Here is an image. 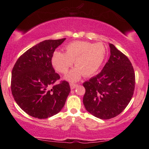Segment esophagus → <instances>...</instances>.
<instances>
[{
	"mask_svg": "<svg viewBox=\"0 0 149 149\" xmlns=\"http://www.w3.org/2000/svg\"><path fill=\"white\" fill-rule=\"evenodd\" d=\"M77 84H74V83H70V89H74L75 87H76L77 86Z\"/></svg>",
	"mask_w": 149,
	"mask_h": 149,
	"instance_id": "34e87169",
	"label": "esophagus"
}]
</instances>
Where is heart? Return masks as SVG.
Listing matches in <instances>:
<instances>
[{"label": "heart", "mask_w": 149, "mask_h": 149, "mask_svg": "<svg viewBox=\"0 0 149 149\" xmlns=\"http://www.w3.org/2000/svg\"><path fill=\"white\" fill-rule=\"evenodd\" d=\"M65 49L66 53L54 52L52 62L57 71L66 74L74 61L76 68L66 77L70 81H78L82 74L89 77L95 74L107 56V49L102 42L93 44L87 41H74L68 44Z\"/></svg>", "instance_id": "obj_1"}]
</instances>
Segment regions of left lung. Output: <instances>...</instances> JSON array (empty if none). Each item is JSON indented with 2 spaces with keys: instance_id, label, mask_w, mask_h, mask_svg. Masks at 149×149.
Listing matches in <instances>:
<instances>
[{
  "instance_id": "obj_1",
  "label": "left lung",
  "mask_w": 149,
  "mask_h": 149,
  "mask_svg": "<svg viewBox=\"0 0 149 149\" xmlns=\"http://www.w3.org/2000/svg\"><path fill=\"white\" fill-rule=\"evenodd\" d=\"M110 58L102 70L83 83L85 109L101 119H109L123 111L133 96L135 72L125 55L113 44Z\"/></svg>"
}]
</instances>
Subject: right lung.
I'll return each instance as SVG.
<instances>
[{"label":"right lung","instance_id":"1","mask_svg":"<svg viewBox=\"0 0 149 149\" xmlns=\"http://www.w3.org/2000/svg\"><path fill=\"white\" fill-rule=\"evenodd\" d=\"M66 38L45 40L24 53L11 72L13 98L23 111L32 117L47 119L60 112L70 91L66 81L55 72L52 59L56 49Z\"/></svg>","mask_w":149,"mask_h":149}]
</instances>
